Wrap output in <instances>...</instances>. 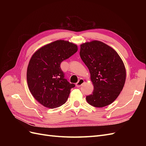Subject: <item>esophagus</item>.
<instances>
[{
    "mask_svg": "<svg viewBox=\"0 0 146 146\" xmlns=\"http://www.w3.org/2000/svg\"><path fill=\"white\" fill-rule=\"evenodd\" d=\"M83 83H84V80H83V79L80 78V80L78 81V82L76 83V85L77 87H80V86H81L83 85Z\"/></svg>",
    "mask_w": 146,
    "mask_h": 146,
    "instance_id": "34e87169",
    "label": "esophagus"
}]
</instances>
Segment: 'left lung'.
<instances>
[{"instance_id":"left-lung-1","label":"left lung","mask_w":146,"mask_h":146,"mask_svg":"<svg viewBox=\"0 0 146 146\" xmlns=\"http://www.w3.org/2000/svg\"><path fill=\"white\" fill-rule=\"evenodd\" d=\"M80 56L91 74L92 93L86 97L88 103L104 107L113 103L124 86V64L113 48L99 41L81 44Z\"/></svg>"}]
</instances>
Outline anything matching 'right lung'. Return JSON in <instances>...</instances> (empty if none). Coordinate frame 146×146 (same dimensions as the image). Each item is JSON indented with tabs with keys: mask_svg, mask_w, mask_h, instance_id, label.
Masks as SVG:
<instances>
[{
	"mask_svg": "<svg viewBox=\"0 0 146 146\" xmlns=\"http://www.w3.org/2000/svg\"><path fill=\"white\" fill-rule=\"evenodd\" d=\"M77 50L74 44L58 40L43 46L33 55L27 68V80L30 91L39 103L49 108L65 104L70 89L76 85L64 78L60 64Z\"/></svg>",
	"mask_w": 146,
	"mask_h": 146,
	"instance_id": "obj_1",
	"label": "right lung"
}]
</instances>
